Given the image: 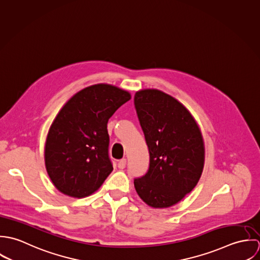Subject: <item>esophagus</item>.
I'll return each mask as SVG.
<instances>
[{
    "label": "esophagus",
    "mask_w": 260,
    "mask_h": 260,
    "mask_svg": "<svg viewBox=\"0 0 260 260\" xmlns=\"http://www.w3.org/2000/svg\"><path fill=\"white\" fill-rule=\"evenodd\" d=\"M126 164H127V160H126L125 158H123V159H121V160L118 162V167H119L120 169H124V168L126 167Z\"/></svg>",
    "instance_id": "1"
}]
</instances>
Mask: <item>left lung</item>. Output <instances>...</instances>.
I'll list each match as a JSON object with an SVG mask.
<instances>
[{
	"mask_svg": "<svg viewBox=\"0 0 260 260\" xmlns=\"http://www.w3.org/2000/svg\"><path fill=\"white\" fill-rule=\"evenodd\" d=\"M134 105L150 156L146 174L134 179L135 189L149 206L170 207L200 179L204 166L201 132L190 112L159 90L136 92Z\"/></svg>",
	"mask_w": 260,
	"mask_h": 260,
	"instance_id": "1",
	"label": "left lung"
}]
</instances>
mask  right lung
I'll return each mask as SVG.
<instances>
[{"label":"right lung","mask_w":260,"mask_h":260,"mask_svg":"<svg viewBox=\"0 0 260 260\" xmlns=\"http://www.w3.org/2000/svg\"><path fill=\"white\" fill-rule=\"evenodd\" d=\"M131 99L108 84L87 87L58 113L48 132L46 169L55 187L71 197L94 193L113 170L107 123Z\"/></svg>","instance_id":"1"}]
</instances>
